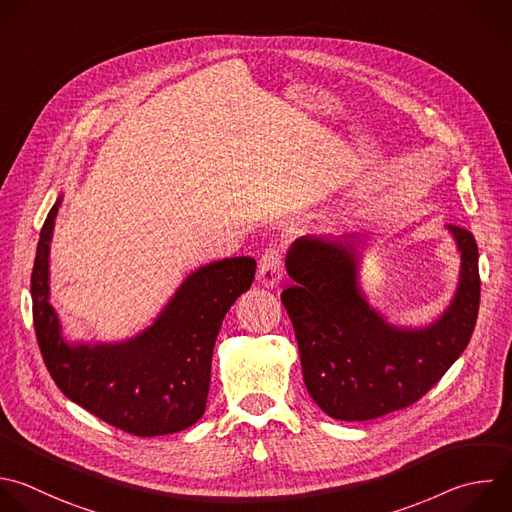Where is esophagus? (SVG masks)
<instances>
[{
    "label": "esophagus",
    "instance_id": "esophagus-1",
    "mask_svg": "<svg viewBox=\"0 0 512 512\" xmlns=\"http://www.w3.org/2000/svg\"><path fill=\"white\" fill-rule=\"evenodd\" d=\"M283 277V253L279 247H269L259 259L257 279L265 287H275Z\"/></svg>",
    "mask_w": 512,
    "mask_h": 512
}]
</instances>
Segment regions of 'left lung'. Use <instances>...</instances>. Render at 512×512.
<instances>
[{"instance_id":"1","label":"left lung","mask_w":512,"mask_h":512,"mask_svg":"<svg viewBox=\"0 0 512 512\" xmlns=\"http://www.w3.org/2000/svg\"><path fill=\"white\" fill-rule=\"evenodd\" d=\"M460 283L444 315L424 329H398L358 287L356 237L297 239L285 265L295 281L281 293L295 329L303 382L331 418L362 422L418 402L466 350L480 305L478 247L468 229L448 225Z\"/></svg>"}]
</instances>
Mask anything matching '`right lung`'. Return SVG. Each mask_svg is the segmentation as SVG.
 <instances>
[{"mask_svg": "<svg viewBox=\"0 0 512 512\" xmlns=\"http://www.w3.org/2000/svg\"><path fill=\"white\" fill-rule=\"evenodd\" d=\"M60 203L44 221L32 269L34 329L52 380L72 402L134 436H162L193 426L207 406L223 317L251 287L255 259L233 257L201 267L130 342L68 346L48 303V255Z\"/></svg>", "mask_w": 512, "mask_h": 512, "instance_id": "add662e5", "label": "right lung"}]
</instances>
